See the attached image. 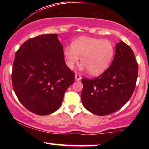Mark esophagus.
I'll use <instances>...</instances> for the list:
<instances>
[{
	"mask_svg": "<svg viewBox=\"0 0 149 149\" xmlns=\"http://www.w3.org/2000/svg\"><path fill=\"white\" fill-rule=\"evenodd\" d=\"M75 78H76V80H81L82 77L80 74H78V73H76V75H75Z\"/></svg>",
	"mask_w": 149,
	"mask_h": 149,
	"instance_id": "1",
	"label": "esophagus"
}]
</instances>
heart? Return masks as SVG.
<instances>
[{
	"mask_svg": "<svg viewBox=\"0 0 149 149\" xmlns=\"http://www.w3.org/2000/svg\"><path fill=\"white\" fill-rule=\"evenodd\" d=\"M66 65L73 69L79 62L87 68L94 76L104 73L108 69L114 55V47L108 40L81 37L73 42L71 47L64 49Z\"/></svg>",
	"mask_w": 149,
	"mask_h": 149,
	"instance_id": "1",
	"label": "heart"
}]
</instances>
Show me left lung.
Returning a JSON list of instances; mask_svg holds the SVG:
<instances>
[{
  "label": "left lung",
  "mask_w": 149,
  "mask_h": 149,
  "mask_svg": "<svg viewBox=\"0 0 149 149\" xmlns=\"http://www.w3.org/2000/svg\"><path fill=\"white\" fill-rule=\"evenodd\" d=\"M138 76V64L132 49L123 41L116 45L111 64L93 79L82 78L81 100L85 109L98 116L117 111L134 92Z\"/></svg>",
  "instance_id": "obj_1"
}]
</instances>
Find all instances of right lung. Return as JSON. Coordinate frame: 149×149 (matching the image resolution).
Instances as JSON below:
<instances>
[{
    "label": "right lung",
    "instance_id": "add662e5",
    "mask_svg": "<svg viewBox=\"0 0 149 149\" xmlns=\"http://www.w3.org/2000/svg\"><path fill=\"white\" fill-rule=\"evenodd\" d=\"M74 79L57 33L29 39L15 53L13 90L22 105L33 113L45 116L56 111Z\"/></svg>",
    "mask_w": 149,
    "mask_h": 149
}]
</instances>
